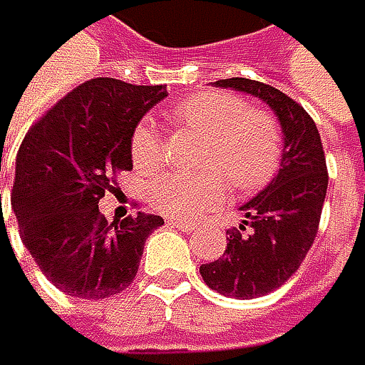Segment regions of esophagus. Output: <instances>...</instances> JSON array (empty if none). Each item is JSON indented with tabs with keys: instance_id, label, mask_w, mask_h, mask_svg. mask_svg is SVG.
<instances>
[{
	"instance_id": "esophagus-1",
	"label": "esophagus",
	"mask_w": 365,
	"mask_h": 365,
	"mask_svg": "<svg viewBox=\"0 0 365 365\" xmlns=\"http://www.w3.org/2000/svg\"><path fill=\"white\" fill-rule=\"evenodd\" d=\"M168 225H173V227H177V230H181V232H195L199 225L197 223H192V221H181V219H170L168 221Z\"/></svg>"
}]
</instances>
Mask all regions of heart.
I'll list each match as a JSON object with an SVG mask.
<instances>
[{"instance_id": "1", "label": "heart", "mask_w": 365, "mask_h": 365, "mask_svg": "<svg viewBox=\"0 0 365 365\" xmlns=\"http://www.w3.org/2000/svg\"><path fill=\"white\" fill-rule=\"evenodd\" d=\"M170 122L203 138L199 173H166L148 184L153 210L177 219H192L225 197V181L238 192L269 184L282 158V129L267 109L250 107L245 98L225 91H201L170 111ZM129 155L140 173L158 170L164 158L162 135L150 120L138 122Z\"/></svg>"}]
</instances>
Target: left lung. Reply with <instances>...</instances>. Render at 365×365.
Instances as JSON below:
<instances>
[{
    "instance_id": "obj_1",
    "label": "left lung",
    "mask_w": 365,
    "mask_h": 365,
    "mask_svg": "<svg viewBox=\"0 0 365 365\" xmlns=\"http://www.w3.org/2000/svg\"><path fill=\"white\" fill-rule=\"evenodd\" d=\"M267 103L284 133V150L272 184L241 210L245 221L227 230L223 258L201 264L203 282L221 296H267L298 272L319 227L329 188L327 158L313 118L280 89L250 78L217 81Z\"/></svg>"
}]
</instances>
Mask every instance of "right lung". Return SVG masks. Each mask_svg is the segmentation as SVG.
Segmentation results:
<instances>
[{
  "label": "right lung",
  "instance_id": "right-lung-1",
  "mask_svg": "<svg viewBox=\"0 0 365 365\" xmlns=\"http://www.w3.org/2000/svg\"><path fill=\"white\" fill-rule=\"evenodd\" d=\"M162 85L91 78L32 124L17 153L10 203L24 245L67 296L103 300L127 289L158 215L113 219L98 201L131 170L129 140L142 115L166 98Z\"/></svg>",
  "mask_w": 365,
  "mask_h": 365
}]
</instances>
